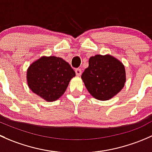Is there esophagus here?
I'll use <instances>...</instances> for the list:
<instances>
[{
    "label": "esophagus",
    "instance_id": "esophagus-1",
    "mask_svg": "<svg viewBox=\"0 0 152 152\" xmlns=\"http://www.w3.org/2000/svg\"><path fill=\"white\" fill-rule=\"evenodd\" d=\"M75 73L77 76H80L81 73H82V71H81L80 69H75Z\"/></svg>",
    "mask_w": 152,
    "mask_h": 152
}]
</instances>
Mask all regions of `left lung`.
<instances>
[{"label": "left lung", "instance_id": "1", "mask_svg": "<svg viewBox=\"0 0 152 152\" xmlns=\"http://www.w3.org/2000/svg\"><path fill=\"white\" fill-rule=\"evenodd\" d=\"M88 91L96 99L105 101L116 95L126 82L124 66L110 55L89 58L88 67L81 75Z\"/></svg>", "mask_w": 152, "mask_h": 152}]
</instances>
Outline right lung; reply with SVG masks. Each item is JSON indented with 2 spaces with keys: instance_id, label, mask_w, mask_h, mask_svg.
Returning a JSON list of instances; mask_svg holds the SVG:
<instances>
[{
  "instance_id": "add662e5",
  "label": "right lung",
  "mask_w": 152,
  "mask_h": 152,
  "mask_svg": "<svg viewBox=\"0 0 152 152\" xmlns=\"http://www.w3.org/2000/svg\"><path fill=\"white\" fill-rule=\"evenodd\" d=\"M75 76L71 66L61 58H40L27 71L28 85L36 94L48 102L60 98L66 91L70 80Z\"/></svg>"
}]
</instances>
